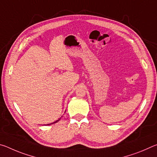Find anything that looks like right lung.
<instances>
[{"label": "right lung", "instance_id": "obj_1", "mask_svg": "<svg viewBox=\"0 0 157 157\" xmlns=\"http://www.w3.org/2000/svg\"><path fill=\"white\" fill-rule=\"evenodd\" d=\"M61 118H62V117H61ZM61 118H59V119H58V120H57L56 121L53 122V123H50V124H45V125H50V124H55V123H57V122H58V121H60V119H61Z\"/></svg>", "mask_w": 157, "mask_h": 157}]
</instances>
